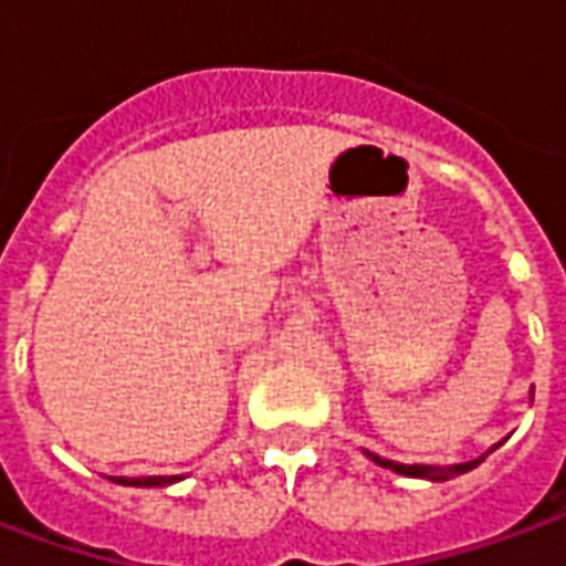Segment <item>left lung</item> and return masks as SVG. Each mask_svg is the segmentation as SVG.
<instances>
[{"label":"left lung","instance_id":"8db88e82","mask_svg":"<svg viewBox=\"0 0 566 566\" xmlns=\"http://www.w3.org/2000/svg\"><path fill=\"white\" fill-rule=\"evenodd\" d=\"M497 447V443H495ZM492 447V450H495ZM489 450V453H492ZM485 453V455H489ZM371 455V453H368ZM485 455H480V459H474V462H462V464H453V468H432V464H399V462H387V459H378V455H371L375 462L380 464V468H389V471H396V474H405V476H422V480H450V476H459L464 474V471H471V468H476V464L483 462Z\"/></svg>","mask_w":566,"mask_h":566}]
</instances>
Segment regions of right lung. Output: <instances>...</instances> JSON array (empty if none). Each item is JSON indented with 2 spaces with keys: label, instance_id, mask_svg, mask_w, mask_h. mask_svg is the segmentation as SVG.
<instances>
[{
  "label": "right lung",
  "instance_id": "1",
  "mask_svg": "<svg viewBox=\"0 0 566 566\" xmlns=\"http://www.w3.org/2000/svg\"><path fill=\"white\" fill-rule=\"evenodd\" d=\"M179 476H116V483L123 485H140V489H149V485H170L177 483Z\"/></svg>",
  "mask_w": 566,
  "mask_h": 566
}]
</instances>
